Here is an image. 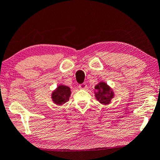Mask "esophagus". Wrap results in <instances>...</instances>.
<instances>
[{
  "label": "esophagus",
  "instance_id": "1",
  "mask_svg": "<svg viewBox=\"0 0 160 160\" xmlns=\"http://www.w3.org/2000/svg\"><path fill=\"white\" fill-rule=\"evenodd\" d=\"M78 87L80 88H82V89H86V88H87V85H86V83H81V84L78 85Z\"/></svg>",
  "mask_w": 160,
  "mask_h": 160
}]
</instances>
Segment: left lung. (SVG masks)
<instances>
[{
  "mask_svg": "<svg viewBox=\"0 0 160 160\" xmlns=\"http://www.w3.org/2000/svg\"><path fill=\"white\" fill-rule=\"evenodd\" d=\"M95 89L96 90L95 92L96 98L102 104H108L113 98V92L105 82L99 83L95 86Z\"/></svg>",
  "mask_w": 160,
  "mask_h": 160,
  "instance_id": "left-lung-1",
  "label": "left lung"
}]
</instances>
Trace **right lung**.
Here are the masks:
<instances>
[{
    "instance_id": "right-lung-1",
    "label": "right lung",
    "mask_w": 160,
    "mask_h": 160,
    "mask_svg": "<svg viewBox=\"0 0 160 160\" xmlns=\"http://www.w3.org/2000/svg\"><path fill=\"white\" fill-rule=\"evenodd\" d=\"M70 88L67 86L59 85L52 94V101L57 105H62L69 100Z\"/></svg>"
}]
</instances>
